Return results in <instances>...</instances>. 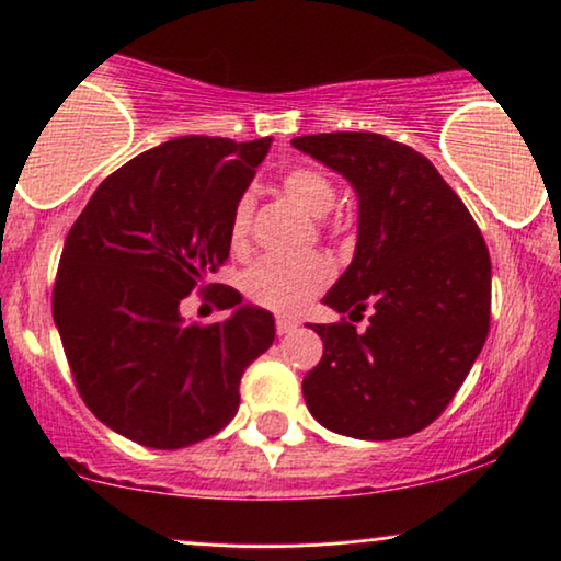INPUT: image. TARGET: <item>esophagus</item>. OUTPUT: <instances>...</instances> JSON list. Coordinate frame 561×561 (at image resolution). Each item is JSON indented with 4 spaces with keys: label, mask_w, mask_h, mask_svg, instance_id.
Masks as SVG:
<instances>
[{
    "label": "esophagus",
    "mask_w": 561,
    "mask_h": 561,
    "mask_svg": "<svg viewBox=\"0 0 561 561\" xmlns=\"http://www.w3.org/2000/svg\"><path fill=\"white\" fill-rule=\"evenodd\" d=\"M295 329H297L295 318H276V333H279V336H287V333H293Z\"/></svg>",
    "instance_id": "34e87169"
}]
</instances>
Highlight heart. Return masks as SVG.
Listing matches in <instances>:
<instances>
[{"mask_svg":"<svg viewBox=\"0 0 561 561\" xmlns=\"http://www.w3.org/2000/svg\"><path fill=\"white\" fill-rule=\"evenodd\" d=\"M282 191L289 202H295L310 217H325L336 207V186L329 175L316 168H295L282 179ZM253 198L243 194L236 202L230 215V248L245 251L251 238ZM333 266L329 259L310 253L297 259L264 256L248 268L243 276V289L253 302L274 313H300L318 293L329 287Z\"/></svg>","mask_w":561,"mask_h":561,"instance_id":"heart-1","label":"heart"}]
</instances>
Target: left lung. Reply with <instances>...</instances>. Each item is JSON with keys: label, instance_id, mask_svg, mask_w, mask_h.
I'll list each match as a JSON object with an SVG mask.
<instances>
[{"label": "left lung", "instance_id": "8db88e82", "mask_svg": "<svg viewBox=\"0 0 561 561\" xmlns=\"http://www.w3.org/2000/svg\"><path fill=\"white\" fill-rule=\"evenodd\" d=\"M297 150L342 173L359 196L357 251L323 302L346 318L310 325L323 357L302 396L325 430L396 439L443 414L477 363L492 313L481 230L435 165L373 131L308 134Z\"/></svg>", "mask_w": 561, "mask_h": 561}]
</instances>
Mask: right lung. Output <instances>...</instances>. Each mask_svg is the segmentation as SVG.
I'll use <instances>...</instances> for the list:
<instances>
[{"mask_svg": "<svg viewBox=\"0 0 561 561\" xmlns=\"http://www.w3.org/2000/svg\"><path fill=\"white\" fill-rule=\"evenodd\" d=\"M272 139L179 137L111 173L64 240L54 321L82 401L113 432L158 450L215 435L240 378L274 342V316L207 285L230 256V215ZM215 291L228 322L183 324L178 305Z\"/></svg>", "mask_w": 561, "mask_h": 561, "instance_id": "right-lung-1", "label": "right lung"}]
</instances>
